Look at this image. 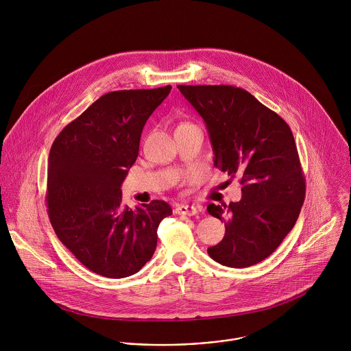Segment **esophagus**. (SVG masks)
<instances>
[{
  "mask_svg": "<svg viewBox=\"0 0 351 351\" xmlns=\"http://www.w3.org/2000/svg\"><path fill=\"white\" fill-rule=\"evenodd\" d=\"M197 213L196 207L195 206H190V204H179L176 206L175 208V214H179V215H189V217H193Z\"/></svg>",
  "mask_w": 351,
  "mask_h": 351,
  "instance_id": "1",
  "label": "esophagus"
}]
</instances>
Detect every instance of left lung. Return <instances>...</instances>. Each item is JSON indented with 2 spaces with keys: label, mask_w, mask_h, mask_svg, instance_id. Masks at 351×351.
<instances>
[{
  "label": "left lung",
  "mask_w": 351,
  "mask_h": 351,
  "mask_svg": "<svg viewBox=\"0 0 351 351\" xmlns=\"http://www.w3.org/2000/svg\"><path fill=\"white\" fill-rule=\"evenodd\" d=\"M178 88L204 119L214 165L242 184L239 202L208 204L225 221L223 239L207 249L217 263L247 268L269 257L295 226L306 196L288 123L243 88L200 84Z\"/></svg>",
  "instance_id": "left-lung-1"
}]
</instances>
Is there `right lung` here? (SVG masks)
I'll return each instance as SVG.
<instances>
[{
  "label": "right lung",
  "instance_id": "obj_1",
  "mask_svg": "<svg viewBox=\"0 0 351 351\" xmlns=\"http://www.w3.org/2000/svg\"><path fill=\"white\" fill-rule=\"evenodd\" d=\"M171 88L108 93L71 121L51 147L49 222L91 272L110 278L138 272L155 253L160 222L172 214L164 200L129 208L119 189L138 156L147 119Z\"/></svg>",
  "mask_w": 351,
  "mask_h": 351
}]
</instances>
